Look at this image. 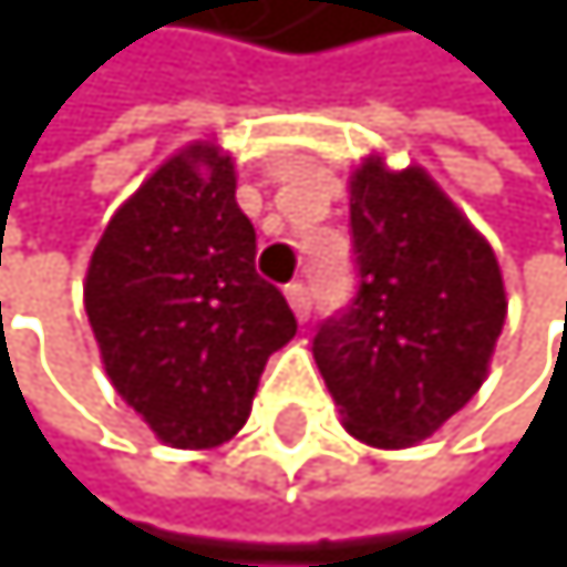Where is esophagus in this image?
<instances>
[{
	"instance_id": "34e87169",
	"label": "esophagus",
	"mask_w": 567,
	"mask_h": 567,
	"mask_svg": "<svg viewBox=\"0 0 567 567\" xmlns=\"http://www.w3.org/2000/svg\"><path fill=\"white\" fill-rule=\"evenodd\" d=\"M287 301H290V308H295V316H298L301 322L308 319V312H312V295H308V287H305L301 280L287 284Z\"/></svg>"
}]
</instances>
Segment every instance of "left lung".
<instances>
[{
  "instance_id": "8db88e82",
  "label": "left lung",
  "mask_w": 567,
  "mask_h": 567,
  "mask_svg": "<svg viewBox=\"0 0 567 567\" xmlns=\"http://www.w3.org/2000/svg\"><path fill=\"white\" fill-rule=\"evenodd\" d=\"M358 290L312 354L351 436L412 447L483 386L507 298L494 248L426 169L372 155L351 177Z\"/></svg>"
}]
</instances>
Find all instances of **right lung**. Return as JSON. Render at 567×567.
<instances>
[{"label": "right lung", "mask_w": 567, "mask_h": 567, "mask_svg": "<svg viewBox=\"0 0 567 567\" xmlns=\"http://www.w3.org/2000/svg\"><path fill=\"white\" fill-rule=\"evenodd\" d=\"M234 190V159L198 141L120 205L87 266L105 372L169 447L230 440L266 358L298 333L280 287L255 272V227Z\"/></svg>", "instance_id": "add662e5"}]
</instances>
